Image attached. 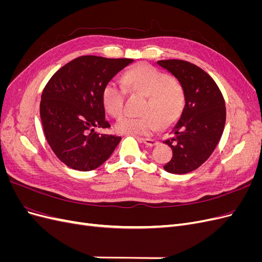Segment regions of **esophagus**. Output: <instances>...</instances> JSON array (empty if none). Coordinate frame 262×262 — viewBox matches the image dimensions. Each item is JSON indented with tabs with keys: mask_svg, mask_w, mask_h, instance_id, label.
Listing matches in <instances>:
<instances>
[{
	"mask_svg": "<svg viewBox=\"0 0 262 262\" xmlns=\"http://www.w3.org/2000/svg\"><path fill=\"white\" fill-rule=\"evenodd\" d=\"M141 141L143 142V143L147 146H154L157 144V141L153 140V139H148V138H142Z\"/></svg>",
	"mask_w": 262,
	"mask_h": 262,
	"instance_id": "obj_1",
	"label": "esophagus"
}]
</instances>
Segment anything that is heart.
<instances>
[{"label":"heart","mask_w":262,"mask_h":262,"mask_svg":"<svg viewBox=\"0 0 262 262\" xmlns=\"http://www.w3.org/2000/svg\"><path fill=\"white\" fill-rule=\"evenodd\" d=\"M123 84L133 93L146 95L142 107L143 116H123L115 128L120 133L149 136L160 124L168 126L181 116L185 108V91L171 77L152 66L141 63L131 68L122 76ZM101 100L107 112L120 117L124 110L125 91L118 83L110 81L101 91Z\"/></svg>","instance_id":"heart-1"}]
</instances>
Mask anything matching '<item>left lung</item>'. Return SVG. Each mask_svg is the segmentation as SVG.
Returning a JSON list of instances; mask_svg holds the SVG:
<instances>
[{
  "label": "left lung",
  "mask_w": 262,
  "mask_h": 262,
  "mask_svg": "<svg viewBox=\"0 0 262 262\" xmlns=\"http://www.w3.org/2000/svg\"><path fill=\"white\" fill-rule=\"evenodd\" d=\"M157 64L175 76L185 91L184 112L171 138L164 141L172 149L164 169L182 175L200 167L215 149L225 125V101L213 78L195 64L176 59Z\"/></svg>",
  "instance_id": "1"
}]
</instances>
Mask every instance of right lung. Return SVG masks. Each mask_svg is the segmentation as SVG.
Instances as JSON below:
<instances>
[{
	"label": "right lung",
	"mask_w": 262,
	"mask_h": 262,
	"mask_svg": "<svg viewBox=\"0 0 262 262\" xmlns=\"http://www.w3.org/2000/svg\"><path fill=\"white\" fill-rule=\"evenodd\" d=\"M132 59L83 55L59 69L41 95L40 118L47 141L70 168L89 171L104 164L121 137L100 134L107 129L101 91Z\"/></svg>",
	"instance_id": "right-lung-1"
}]
</instances>
